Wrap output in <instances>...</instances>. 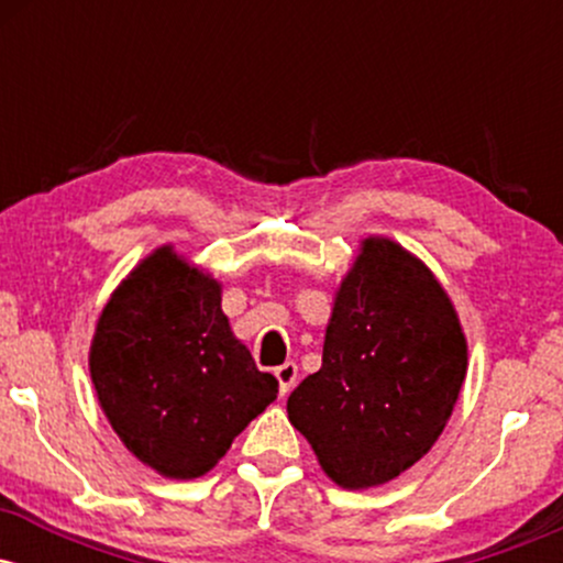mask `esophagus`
I'll return each instance as SVG.
<instances>
[{
  "label": "esophagus",
  "mask_w": 563,
  "mask_h": 563,
  "mask_svg": "<svg viewBox=\"0 0 563 563\" xmlns=\"http://www.w3.org/2000/svg\"><path fill=\"white\" fill-rule=\"evenodd\" d=\"M275 378H277V386H280V394L286 397V394L296 386L299 367H296V363H283L280 367H275Z\"/></svg>",
  "instance_id": "obj_1"
}]
</instances>
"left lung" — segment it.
Listing matches in <instances>:
<instances>
[{
  "label": "left lung",
  "mask_w": 563,
  "mask_h": 563,
  "mask_svg": "<svg viewBox=\"0 0 563 563\" xmlns=\"http://www.w3.org/2000/svg\"><path fill=\"white\" fill-rule=\"evenodd\" d=\"M468 371L455 303L412 251L360 241L333 296L322 365L288 397V418L344 489L397 479L442 437Z\"/></svg>",
  "instance_id": "left-lung-1"
}]
</instances>
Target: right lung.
<instances>
[{
  "instance_id": "1",
  "label": "right lung",
  "mask_w": 563,
  "mask_h": 563,
  "mask_svg": "<svg viewBox=\"0 0 563 563\" xmlns=\"http://www.w3.org/2000/svg\"><path fill=\"white\" fill-rule=\"evenodd\" d=\"M89 376L111 429L166 479H198L277 397L222 312V283L172 243L153 249L102 307Z\"/></svg>"
}]
</instances>
